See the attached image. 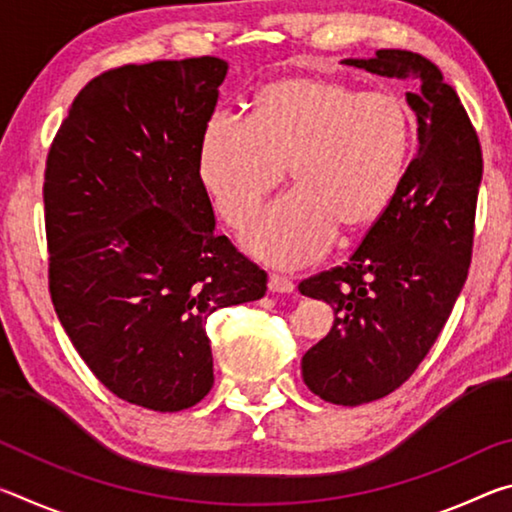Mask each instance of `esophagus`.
<instances>
[{
	"mask_svg": "<svg viewBox=\"0 0 512 512\" xmlns=\"http://www.w3.org/2000/svg\"><path fill=\"white\" fill-rule=\"evenodd\" d=\"M293 289H296V284H293L291 277L277 275V273L268 275V291H273V293H293Z\"/></svg>",
	"mask_w": 512,
	"mask_h": 512,
	"instance_id": "esophagus-1",
	"label": "esophagus"
}]
</instances>
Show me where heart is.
<instances>
[{
	"instance_id": "obj_1",
	"label": "heart",
	"mask_w": 512,
	"mask_h": 512,
	"mask_svg": "<svg viewBox=\"0 0 512 512\" xmlns=\"http://www.w3.org/2000/svg\"><path fill=\"white\" fill-rule=\"evenodd\" d=\"M415 119L400 94L332 79H284L257 92L253 117L207 119L198 176L230 228L241 230L289 178L244 244L275 266L316 259L336 228L359 230L386 210L411 167Z\"/></svg>"
}]
</instances>
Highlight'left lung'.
Here are the masks:
<instances>
[{
    "label": "left lung",
    "instance_id": "left-lung-1",
    "mask_svg": "<svg viewBox=\"0 0 512 512\" xmlns=\"http://www.w3.org/2000/svg\"><path fill=\"white\" fill-rule=\"evenodd\" d=\"M341 63L409 83L418 119V153L391 205L350 262L298 287L334 309L329 334L302 357V379L320 400L359 406L400 388L452 314L472 259L483 158L461 99L431 60L379 49Z\"/></svg>",
    "mask_w": 512,
    "mask_h": 512
}]
</instances>
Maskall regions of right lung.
<instances>
[{"label": "right lung", "instance_id": "right-lung-1", "mask_svg": "<svg viewBox=\"0 0 512 512\" xmlns=\"http://www.w3.org/2000/svg\"><path fill=\"white\" fill-rule=\"evenodd\" d=\"M228 63L124 65L74 99L49 149L51 302L108 391L144 409H189L214 384L205 323L259 300L266 273L216 235L198 144Z\"/></svg>", "mask_w": 512, "mask_h": 512}]
</instances>
